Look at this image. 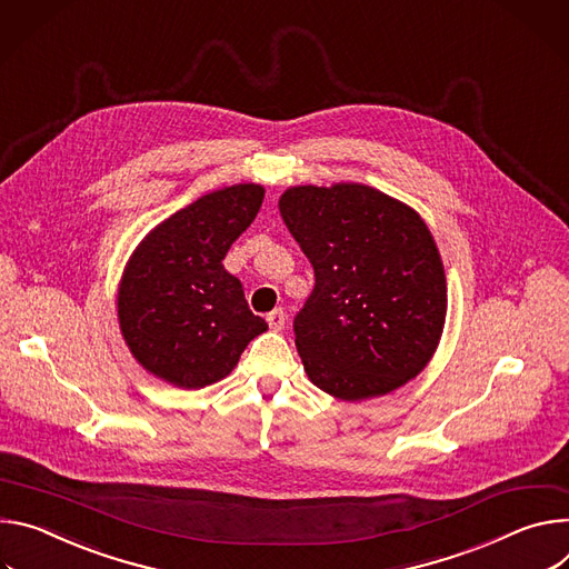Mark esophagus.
<instances>
[{
    "label": "esophagus",
    "mask_w": 569,
    "mask_h": 569,
    "mask_svg": "<svg viewBox=\"0 0 569 569\" xmlns=\"http://www.w3.org/2000/svg\"><path fill=\"white\" fill-rule=\"evenodd\" d=\"M267 323H269V328L273 332H280L284 328V323H287V313L282 309H273L269 317H267Z\"/></svg>",
    "instance_id": "esophagus-1"
}]
</instances>
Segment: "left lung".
Returning <instances> with one entry per match:
<instances>
[{
    "label": "left lung",
    "mask_w": 569,
    "mask_h": 569,
    "mask_svg": "<svg viewBox=\"0 0 569 569\" xmlns=\"http://www.w3.org/2000/svg\"><path fill=\"white\" fill-rule=\"evenodd\" d=\"M280 214L317 278L293 319L309 380L348 402L413 380L448 311L443 262L420 214L359 182L289 187Z\"/></svg>",
    "instance_id": "8db88e82"
}]
</instances>
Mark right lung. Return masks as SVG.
Listing matches in <instances>:
<instances>
[{
	"instance_id": "1",
	"label": "right lung",
	"mask_w": 569,
	"mask_h": 569,
	"mask_svg": "<svg viewBox=\"0 0 569 569\" xmlns=\"http://www.w3.org/2000/svg\"><path fill=\"white\" fill-rule=\"evenodd\" d=\"M264 187L217 189L158 223L123 269L117 317L126 346L180 389L214 385L267 332L241 282L223 269L232 241L258 217Z\"/></svg>"
}]
</instances>
